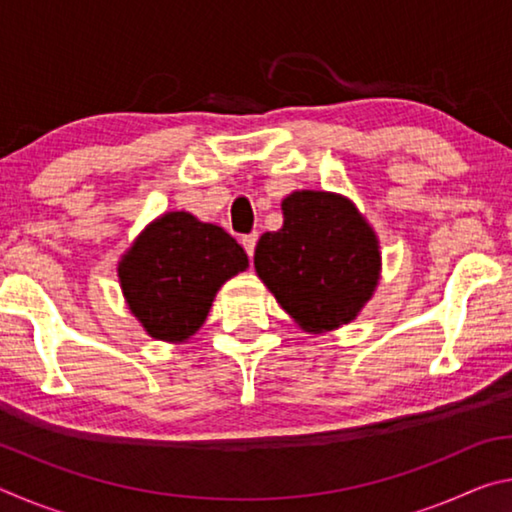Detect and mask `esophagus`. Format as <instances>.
Here are the masks:
<instances>
[{"label": "esophagus", "instance_id": "obj_1", "mask_svg": "<svg viewBox=\"0 0 512 512\" xmlns=\"http://www.w3.org/2000/svg\"><path fill=\"white\" fill-rule=\"evenodd\" d=\"M257 239H259L257 232H253V235H244V237H241V246L246 248V253H248V257H250V259H253V255H255Z\"/></svg>", "mask_w": 512, "mask_h": 512}]
</instances>
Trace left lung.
<instances>
[{"instance_id":"8db88e82","label":"left lung","mask_w":512,"mask_h":512,"mask_svg":"<svg viewBox=\"0 0 512 512\" xmlns=\"http://www.w3.org/2000/svg\"><path fill=\"white\" fill-rule=\"evenodd\" d=\"M282 214V228L257 241V275L307 332L348 325L377 287L375 232L348 198L327 192H293Z\"/></svg>"}]
</instances>
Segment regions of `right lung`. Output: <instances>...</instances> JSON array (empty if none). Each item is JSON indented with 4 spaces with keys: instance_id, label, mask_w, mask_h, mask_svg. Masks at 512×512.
<instances>
[{
    "instance_id": "right-lung-1",
    "label": "right lung",
    "mask_w": 512,
    "mask_h": 512,
    "mask_svg": "<svg viewBox=\"0 0 512 512\" xmlns=\"http://www.w3.org/2000/svg\"><path fill=\"white\" fill-rule=\"evenodd\" d=\"M246 268L244 248L219 225L169 212L137 237L119 262V280L146 332L185 341L205 323L221 284Z\"/></svg>"
}]
</instances>
